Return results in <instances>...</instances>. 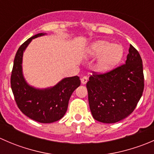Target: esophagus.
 <instances>
[{
    "instance_id": "1",
    "label": "esophagus",
    "mask_w": 154,
    "mask_h": 154,
    "mask_svg": "<svg viewBox=\"0 0 154 154\" xmlns=\"http://www.w3.org/2000/svg\"><path fill=\"white\" fill-rule=\"evenodd\" d=\"M87 81H88V77H87L86 76H84V77H83L81 78V83H83V84H86Z\"/></svg>"
}]
</instances>
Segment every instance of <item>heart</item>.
Instances as JSON below:
<instances>
[{
    "label": "heart",
    "instance_id": "heart-1",
    "mask_svg": "<svg viewBox=\"0 0 154 154\" xmlns=\"http://www.w3.org/2000/svg\"><path fill=\"white\" fill-rule=\"evenodd\" d=\"M91 58L98 57L95 65L96 71L105 73L116 67L124 55V48L119 44H112L107 41H97L91 44L86 50Z\"/></svg>",
    "mask_w": 154,
    "mask_h": 154
}]
</instances>
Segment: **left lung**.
Masks as SVG:
<instances>
[{
	"label": "left lung",
	"mask_w": 154,
	"mask_h": 154,
	"mask_svg": "<svg viewBox=\"0 0 154 154\" xmlns=\"http://www.w3.org/2000/svg\"><path fill=\"white\" fill-rule=\"evenodd\" d=\"M142 60L132 45L125 64L104 74L94 72L87 82L93 118L103 123L119 122L131 114L144 90Z\"/></svg>",
	"instance_id": "obj_1"
}]
</instances>
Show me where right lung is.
<instances>
[{
  "label": "right lung",
  "instance_id": "1",
  "mask_svg": "<svg viewBox=\"0 0 154 154\" xmlns=\"http://www.w3.org/2000/svg\"><path fill=\"white\" fill-rule=\"evenodd\" d=\"M46 33H38L24 42L17 51L11 74V88L19 109L25 116L40 123H52L66 114L73 91L80 85L78 76L66 77L56 86L45 89L30 86L22 73L24 51L32 39Z\"/></svg>",
  "mask_w": 154,
  "mask_h": 154
}]
</instances>
